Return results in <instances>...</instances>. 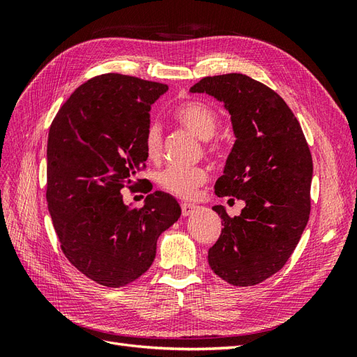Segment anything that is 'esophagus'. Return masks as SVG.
<instances>
[{"label":"esophagus","mask_w":357,"mask_h":357,"mask_svg":"<svg viewBox=\"0 0 357 357\" xmlns=\"http://www.w3.org/2000/svg\"><path fill=\"white\" fill-rule=\"evenodd\" d=\"M197 208H198L197 205L189 204V202H183V204H181V214L186 218V215H190Z\"/></svg>","instance_id":"1"}]
</instances>
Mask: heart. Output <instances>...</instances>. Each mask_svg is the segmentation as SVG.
Here are the masks:
<instances>
[{"mask_svg":"<svg viewBox=\"0 0 357 357\" xmlns=\"http://www.w3.org/2000/svg\"><path fill=\"white\" fill-rule=\"evenodd\" d=\"M176 121L189 129L190 132L207 139V149L211 155H220L223 144L219 139H213L215 128H218L219 117L213 107L198 100H189L181 102L174 110ZM146 156L150 160H155L162 152V131L159 125L152 123L149 126L144 137ZM207 171L201 167H177L169 165L162 169L158 176L160 188L169 192L171 195L178 198H192L197 193V189L207 181Z\"/></svg>","mask_w":357,"mask_h":357,"instance_id":"obj_1","label":"heart"}]
</instances>
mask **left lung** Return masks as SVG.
<instances>
[{"label": "left lung", "instance_id": "obj_1", "mask_svg": "<svg viewBox=\"0 0 357 357\" xmlns=\"http://www.w3.org/2000/svg\"><path fill=\"white\" fill-rule=\"evenodd\" d=\"M190 92L208 93L229 112L236 139L214 192L245 202L235 218L213 207L223 229L208 264L232 286L259 284L284 266L310 218L307 139L282 96L245 74L204 77Z\"/></svg>", "mask_w": 357, "mask_h": 357}]
</instances>
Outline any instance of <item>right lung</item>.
Masks as SVG:
<instances>
[{
	"instance_id": "add662e5",
	"label": "right lung",
	"mask_w": 357,
	"mask_h": 357,
	"mask_svg": "<svg viewBox=\"0 0 357 357\" xmlns=\"http://www.w3.org/2000/svg\"><path fill=\"white\" fill-rule=\"evenodd\" d=\"M167 91L131 75H96L50 125L46 199L61 248L82 274L107 287L142 277L159 235L181 214L169 193H149L142 208L125 205L121 193L143 183L137 174L147 160L149 112Z\"/></svg>"
}]
</instances>
